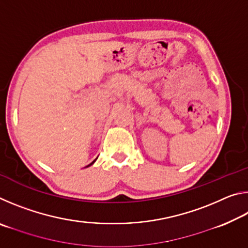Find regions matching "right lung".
<instances>
[{"instance_id":"right-lung-1","label":"right lung","mask_w":248,"mask_h":248,"mask_svg":"<svg viewBox=\"0 0 248 248\" xmlns=\"http://www.w3.org/2000/svg\"><path fill=\"white\" fill-rule=\"evenodd\" d=\"M96 159H97V158H95V159H94V161H93V162H92V163H91V164H89V165H87L86 167H89V166H91V165H93V164H94V163H95V161H96Z\"/></svg>"}]
</instances>
